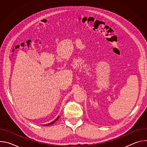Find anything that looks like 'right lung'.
Wrapping results in <instances>:
<instances>
[{
    "mask_svg": "<svg viewBox=\"0 0 147 147\" xmlns=\"http://www.w3.org/2000/svg\"><path fill=\"white\" fill-rule=\"evenodd\" d=\"M59 116L57 117V119H56V120H55L54 121H53L52 122H51V123H49V124H46V125H51V124H53V123H54L55 121H57V120L59 119Z\"/></svg>",
    "mask_w": 147,
    "mask_h": 147,
    "instance_id": "obj_1",
    "label": "right lung"
}]
</instances>
